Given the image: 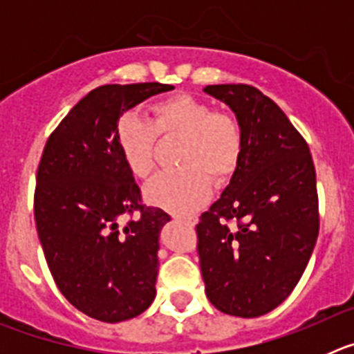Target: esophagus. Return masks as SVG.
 <instances>
[{"label": "esophagus", "instance_id": "1", "mask_svg": "<svg viewBox=\"0 0 354 354\" xmlns=\"http://www.w3.org/2000/svg\"><path fill=\"white\" fill-rule=\"evenodd\" d=\"M174 220L177 221H183V223L189 225V227H195L196 225V216H174Z\"/></svg>", "mask_w": 354, "mask_h": 354}]
</instances>
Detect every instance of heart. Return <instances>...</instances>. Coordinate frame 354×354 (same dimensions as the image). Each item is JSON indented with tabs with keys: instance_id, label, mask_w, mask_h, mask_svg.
<instances>
[{
	"instance_id": "1",
	"label": "heart",
	"mask_w": 354,
	"mask_h": 354,
	"mask_svg": "<svg viewBox=\"0 0 354 354\" xmlns=\"http://www.w3.org/2000/svg\"><path fill=\"white\" fill-rule=\"evenodd\" d=\"M152 124L126 113L117 122L115 140L127 170L147 179L154 170L158 134L183 138L177 165L162 171L145 187V200L154 207L187 214L204 204L214 184L227 183L237 170L245 147L243 129L236 117L218 113L196 97L179 93L152 106Z\"/></svg>"
}]
</instances>
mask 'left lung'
I'll use <instances>...</instances> for the list:
<instances>
[{"label":"left lung","mask_w":354,"mask_h":354,"mask_svg":"<svg viewBox=\"0 0 354 354\" xmlns=\"http://www.w3.org/2000/svg\"><path fill=\"white\" fill-rule=\"evenodd\" d=\"M204 92L232 109L245 136L239 167L196 225L205 294L223 314L259 317L292 292L314 252V161L286 113L255 86L209 84Z\"/></svg>","instance_id":"left-lung-1"}]
</instances>
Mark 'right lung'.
Segmentation results:
<instances>
[{
	"label": "right lung",
	"mask_w": 354,
	"mask_h": 354,
	"mask_svg": "<svg viewBox=\"0 0 354 354\" xmlns=\"http://www.w3.org/2000/svg\"><path fill=\"white\" fill-rule=\"evenodd\" d=\"M161 83L104 84L84 95L49 136L35 189V223L56 286L88 317L120 323L156 298L161 228L170 216L140 204L118 152L127 109L168 92ZM139 211L124 224L127 214Z\"/></svg>",
	"instance_id": "1"
}]
</instances>
